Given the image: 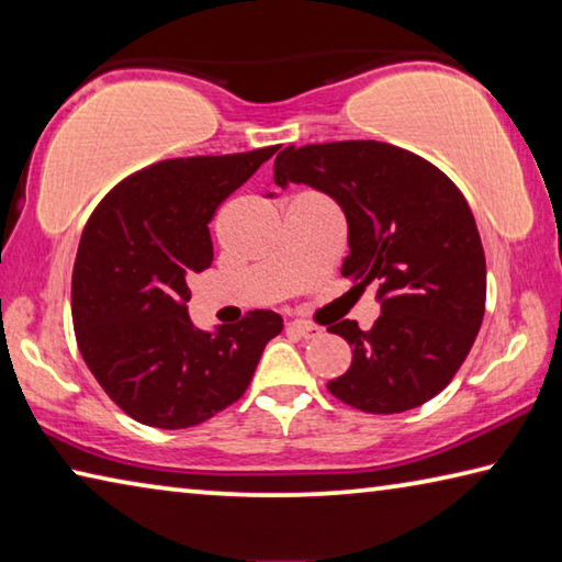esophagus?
<instances>
[{
  "label": "esophagus",
  "instance_id": "34e87169",
  "mask_svg": "<svg viewBox=\"0 0 562 562\" xmlns=\"http://www.w3.org/2000/svg\"><path fill=\"white\" fill-rule=\"evenodd\" d=\"M288 331L294 337H300V339H315V337L322 335V329L317 325H310V322H302V319L290 322Z\"/></svg>",
  "mask_w": 562,
  "mask_h": 562
}]
</instances>
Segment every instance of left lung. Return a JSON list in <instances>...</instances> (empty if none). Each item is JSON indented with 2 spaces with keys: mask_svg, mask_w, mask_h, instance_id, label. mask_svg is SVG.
<instances>
[{
  "mask_svg": "<svg viewBox=\"0 0 562 562\" xmlns=\"http://www.w3.org/2000/svg\"><path fill=\"white\" fill-rule=\"evenodd\" d=\"M274 183H304L341 207V274L355 288L374 282L382 304L369 331L355 319L327 327L351 347L329 392L369 414L429 402L459 372L486 310V258L461 190L429 160L379 140L288 146Z\"/></svg>",
  "mask_w": 562,
  "mask_h": 562,
  "instance_id": "8db88e82",
  "label": "left lung"
}]
</instances>
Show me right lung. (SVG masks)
Wrapping results in <instances>:
<instances>
[{"instance_id": "obj_1", "label": "right lung", "mask_w": 562, "mask_h": 562, "mask_svg": "<svg viewBox=\"0 0 562 562\" xmlns=\"http://www.w3.org/2000/svg\"><path fill=\"white\" fill-rule=\"evenodd\" d=\"M274 150L160 160L113 188L83 227L71 278L76 345L136 422L188 429L223 412L282 331L270 310L213 331L188 317V278L213 262L207 223Z\"/></svg>"}]
</instances>
